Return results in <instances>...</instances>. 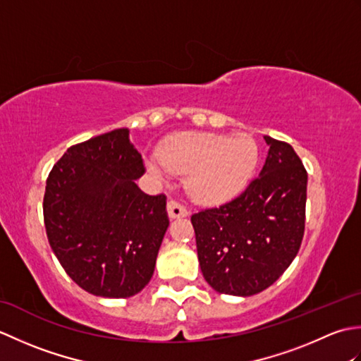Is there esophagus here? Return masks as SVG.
Segmentation results:
<instances>
[{"mask_svg": "<svg viewBox=\"0 0 361 361\" xmlns=\"http://www.w3.org/2000/svg\"><path fill=\"white\" fill-rule=\"evenodd\" d=\"M167 212H169V217L171 219H178V217H186L188 216V209L183 206L181 203L171 200L167 203Z\"/></svg>", "mask_w": 361, "mask_h": 361, "instance_id": "1", "label": "esophagus"}]
</instances>
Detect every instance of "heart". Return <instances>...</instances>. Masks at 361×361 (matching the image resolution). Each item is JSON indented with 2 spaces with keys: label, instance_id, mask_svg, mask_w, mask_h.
<instances>
[{
  "label": "heart",
  "instance_id": "b5f03b06",
  "mask_svg": "<svg viewBox=\"0 0 361 361\" xmlns=\"http://www.w3.org/2000/svg\"><path fill=\"white\" fill-rule=\"evenodd\" d=\"M259 164V145L247 133H178L169 137L147 169L166 178L188 173L186 189L202 204H221L247 188Z\"/></svg>",
  "mask_w": 361,
  "mask_h": 361
}]
</instances>
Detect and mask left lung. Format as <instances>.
<instances>
[{
	"label": "left lung",
	"instance_id": "left-lung-1",
	"mask_svg": "<svg viewBox=\"0 0 361 361\" xmlns=\"http://www.w3.org/2000/svg\"><path fill=\"white\" fill-rule=\"evenodd\" d=\"M264 140L270 149L259 178L233 202L190 217L202 273L219 293H260L301 247L307 172L290 144Z\"/></svg>",
	"mask_w": 361,
	"mask_h": 361
}]
</instances>
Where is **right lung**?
Returning a JSON list of instances; mask_svg holds the SVG:
<instances>
[{
  "instance_id": "add662e5",
  "label": "right lung",
  "mask_w": 361,
  "mask_h": 361,
  "mask_svg": "<svg viewBox=\"0 0 361 361\" xmlns=\"http://www.w3.org/2000/svg\"><path fill=\"white\" fill-rule=\"evenodd\" d=\"M142 173L130 130L116 128L68 149L46 180L49 245L91 295L130 298L152 279L169 217L166 195L137 188Z\"/></svg>"
}]
</instances>
